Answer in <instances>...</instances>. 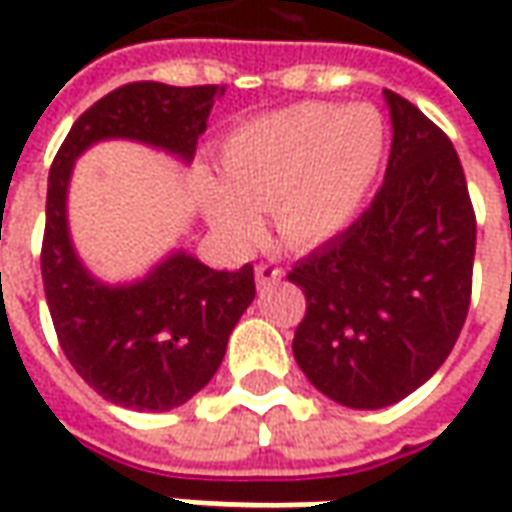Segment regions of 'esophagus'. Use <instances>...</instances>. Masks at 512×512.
<instances>
[{
	"label": "esophagus",
	"mask_w": 512,
	"mask_h": 512,
	"mask_svg": "<svg viewBox=\"0 0 512 512\" xmlns=\"http://www.w3.org/2000/svg\"><path fill=\"white\" fill-rule=\"evenodd\" d=\"M281 278H284V270L275 267V264H259V267H256V284L262 286V289L264 286L278 284Z\"/></svg>",
	"instance_id": "1"
}]
</instances>
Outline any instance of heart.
Segmentation results:
<instances>
[{"mask_svg": "<svg viewBox=\"0 0 512 512\" xmlns=\"http://www.w3.org/2000/svg\"><path fill=\"white\" fill-rule=\"evenodd\" d=\"M383 118L369 104H295L242 123L220 146L223 181L204 179L201 204L231 245L262 234L273 209L289 248H314L353 223L383 159Z\"/></svg>", "mask_w": 512, "mask_h": 512, "instance_id": "1", "label": "heart"}]
</instances>
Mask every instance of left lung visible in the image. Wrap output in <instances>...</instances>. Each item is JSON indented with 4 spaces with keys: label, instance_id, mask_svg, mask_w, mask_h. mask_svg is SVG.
<instances>
[{
    "label": "left lung",
    "instance_id": "1",
    "mask_svg": "<svg viewBox=\"0 0 512 512\" xmlns=\"http://www.w3.org/2000/svg\"><path fill=\"white\" fill-rule=\"evenodd\" d=\"M386 179L364 215L292 267L306 295L292 353L328 400L378 411L436 375L471 300L477 223L458 151L419 107L383 90Z\"/></svg>",
    "mask_w": 512,
    "mask_h": 512
}]
</instances>
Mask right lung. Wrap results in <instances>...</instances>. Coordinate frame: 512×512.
<instances>
[{
    "label": "right lung",
    "instance_id": "right-lung-1",
    "mask_svg": "<svg viewBox=\"0 0 512 512\" xmlns=\"http://www.w3.org/2000/svg\"><path fill=\"white\" fill-rule=\"evenodd\" d=\"M220 96L217 85H123L76 118L49 170L41 273L54 331L79 378L121 408L170 411L215 378L256 297L253 267L212 270L179 248L132 284H104L71 242L74 162L101 140H134L190 165Z\"/></svg>",
    "mask_w": 512,
    "mask_h": 512
}]
</instances>
